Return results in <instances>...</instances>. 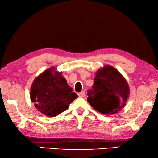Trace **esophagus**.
<instances>
[{
    "label": "esophagus",
    "mask_w": 158,
    "mask_h": 158,
    "mask_svg": "<svg viewBox=\"0 0 158 158\" xmlns=\"http://www.w3.org/2000/svg\"><path fill=\"white\" fill-rule=\"evenodd\" d=\"M78 95L79 97H85V92H79Z\"/></svg>",
    "instance_id": "esophagus-1"
}]
</instances>
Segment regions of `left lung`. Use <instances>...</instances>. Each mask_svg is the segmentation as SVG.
I'll return each mask as SVG.
<instances>
[{"label": "left lung", "instance_id": "obj_1", "mask_svg": "<svg viewBox=\"0 0 158 158\" xmlns=\"http://www.w3.org/2000/svg\"><path fill=\"white\" fill-rule=\"evenodd\" d=\"M129 92L124 77L117 69L107 65L96 73L92 89L88 91L87 101L98 112L113 114L125 106Z\"/></svg>", "mask_w": 158, "mask_h": 158}]
</instances>
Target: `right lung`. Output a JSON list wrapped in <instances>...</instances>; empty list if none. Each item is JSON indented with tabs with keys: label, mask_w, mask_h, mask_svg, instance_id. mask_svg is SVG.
<instances>
[{
	"label": "right lung",
	"mask_w": 158,
	"mask_h": 158,
	"mask_svg": "<svg viewBox=\"0 0 158 158\" xmlns=\"http://www.w3.org/2000/svg\"><path fill=\"white\" fill-rule=\"evenodd\" d=\"M30 97L40 112L53 117L66 110L78 95L72 92L61 72L52 67L34 80Z\"/></svg>",
	"instance_id": "1"
}]
</instances>
